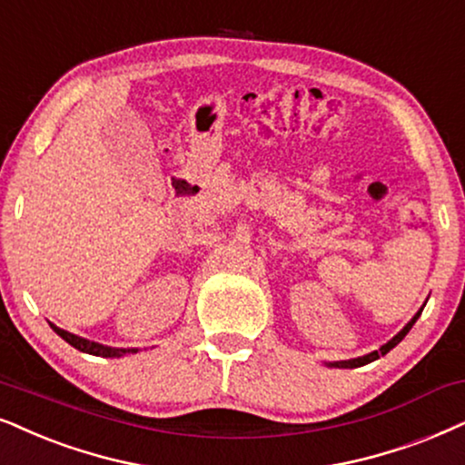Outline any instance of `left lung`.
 <instances>
[{"instance_id": "8db88e82", "label": "left lung", "mask_w": 465, "mask_h": 465, "mask_svg": "<svg viewBox=\"0 0 465 465\" xmlns=\"http://www.w3.org/2000/svg\"><path fill=\"white\" fill-rule=\"evenodd\" d=\"M422 307H425V304H422ZM422 307L416 311V315L412 317V320L408 322V324H405L401 331H399L395 337H392L389 343H384L381 345L380 350H375V351H371V354H367V356H361V358H351V361H337V362H326V367H331V369H356V367H362V364H369V362H373V361H378L380 356H384V354H389V351L395 348L397 343H401V339L405 337V334L410 332V328H412L414 324H416V320H419L420 317V313H422Z\"/></svg>"}]
</instances>
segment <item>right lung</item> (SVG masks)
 Masks as SVG:
<instances>
[{"label":"right lung","instance_id":"right-lung-1","mask_svg":"<svg viewBox=\"0 0 465 465\" xmlns=\"http://www.w3.org/2000/svg\"><path fill=\"white\" fill-rule=\"evenodd\" d=\"M53 331H55L60 337L66 341V343L73 345L74 350L84 351V354H92V356H103V358H120V356H126V354H137V348H131V350H124V348H107V345H101V343H94V341H87L84 337H76V334H70L66 331H62V328L53 326Z\"/></svg>","mask_w":465,"mask_h":465}]
</instances>
